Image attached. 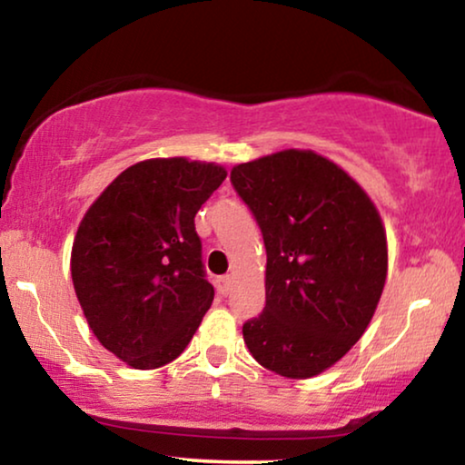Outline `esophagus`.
<instances>
[{"instance_id": "obj_1", "label": "esophagus", "mask_w": 465, "mask_h": 465, "mask_svg": "<svg viewBox=\"0 0 465 465\" xmlns=\"http://www.w3.org/2000/svg\"><path fill=\"white\" fill-rule=\"evenodd\" d=\"M216 284V291H219V295H227L229 291H232V278L229 276H219L214 281Z\"/></svg>"}]
</instances>
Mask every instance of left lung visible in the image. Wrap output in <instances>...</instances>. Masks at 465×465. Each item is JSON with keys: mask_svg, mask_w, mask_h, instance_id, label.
I'll return each mask as SVG.
<instances>
[{"mask_svg": "<svg viewBox=\"0 0 465 465\" xmlns=\"http://www.w3.org/2000/svg\"><path fill=\"white\" fill-rule=\"evenodd\" d=\"M262 229L265 308L242 325L270 372L311 379L366 331L387 278V236L359 184L312 151H282L232 170Z\"/></svg>", "mask_w": 465, "mask_h": 465, "instance_id": "left-lung-1", "label": "left lung"}]
</instances>
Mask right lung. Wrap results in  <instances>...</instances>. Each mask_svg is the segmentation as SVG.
Here are the masks:
<instances>
[{
	"mask_svg": "<svg viewBox=\"0 0 465 465\" xmlns=\"http://www.w3.org/2000/svg\"><path fill=\"white\" fill-rule=\"evenodd\" d=\"M221 165L148 159L93 202L72 246V281L102 346L138 370L174 361L213 304L195 214Z\"/></svg>",
	"mask_w": 465,
	"mask_h": 465,
	"instance_id": "obj_1",
	"label": "right lung"
}]
</instances>
